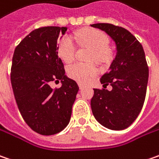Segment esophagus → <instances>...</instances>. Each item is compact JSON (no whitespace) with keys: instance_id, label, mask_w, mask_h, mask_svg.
Here are the masks:
<instances>
[{"instance_id":"34e87169","label":"esophagus","mask_w":159,"mask_h":159,"mask_svg":"<svg viewBox=\"0 0 159 159\" xmlns=\"http://www.w3.org/2000/svg\"><path fill=\"white\" fill-rule=\"evenodd\" d=\"M79 87H80V89H83L84 88V86L83 85H82V84H79Z\"/></svg>"}]
</instances>
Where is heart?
Returning <instances> with one entry per match:
<instances>
[{"label": "heart", "instance_id": "heart-1", "mask_svg": "<svg viewBox=\"0 0 159 159\" xmlns=\"http://www.w3.org/2000/svg\"><path fill=\"white\" fill-rule=\"evenodd\" d=\"M75 39L80 45L91 49L89 61L105 63L111 59L112 51L108 46L109 37L104 32L94 28H85L76 32ZM57 50L59 56L65 62H70L75 58L76 45L69 36H63L60 39ZM67 73L70 78L78 82L86 83L98 73V68L93 63L77 62L69 66Z\"/></svg>", "mask_w": 159, "mask_h": 159}]
</instances>
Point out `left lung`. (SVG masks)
Returning a JSON list of instances; mask_svg holds the SVG:
<instances>
[{"mask_svg": "<svg viewBox=\"0 0 159 159\" xmlns=\"http://www.w3.org/2000/svg\"><path fill=\"white\" fill-rule=\"evenodd\" d=\"M105 31L115 42L116 56L110 70L101 77L105 89H94L92 113L96 120L110 130H123L140 113L147 92L148 67L141 44L127 29L108 23L91 25ZM111 84L113 89H105Z\"/></svg>", "mask_w": 159, "mask_h": 159, "instance_id": "8db88e82", "label": "left lung"}]
</instances>
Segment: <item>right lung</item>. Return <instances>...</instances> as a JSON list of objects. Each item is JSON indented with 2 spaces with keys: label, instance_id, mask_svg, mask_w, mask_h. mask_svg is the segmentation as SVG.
I'll use <instances>...</instances> for the list:
<instances>
[{
  "label": "right lung",
  "instance_id": "1",
  "mask_svg": "<svg viewBox=\"0 0 159 159\" xmlns=\"http://www.w3.org/2000/svg\"><path fill=\"white\" fill-rule=\"evenodd\" d=\"M66 30L36 28L17 45L12 57L11 81L19 110L28 126L42 135L56 134L67 126L79 91L58 56L57 40ZM54 80H62L61 88L50 87Z\"/></svg>",
  "mask_w": 159,
  "mask_h": 159
}]
</instances>
